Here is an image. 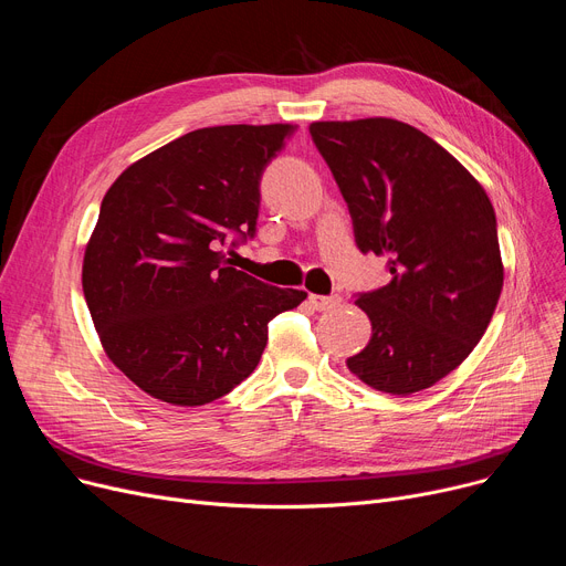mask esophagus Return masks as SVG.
<instances>
[{"label": "esophagus", "instance_id": "obj_1", "mask_svg": "<svg viewBox=\"0 0 566 566\" xmlns=\"http://www.w3.org/2000/svg\"><path fill=\"white\" fill-rule=\"evenodd\" d=\"M342 303V298L339 295H310V305L314 307V310H318V312H323V310H331V307H335V305H339Z\"/></svg>", "mask_w": 566, "mask_h": 566}]
</instances>
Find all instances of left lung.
I'll return each instance as SVG.
<instances>
[{
  "mask_svg": "<svg viewBox=\"0 0 566 566\" xmlns=\"http://www.w3.org/2000/svg\"><path fill=\"white\" fill-rule=\"evenodd\" d=\"M355 243L388 256L390 284L360 295L369 344L346 360L369 388L408 397L454 371L486 333L504 265L493 203L452 154L397 118L314 122Z\"/></svg>",
  "mask_w": 566,
  "mask_h": 566,
  "instance_id": "obj_1",
  "label": "left lung"
}]
</instances>
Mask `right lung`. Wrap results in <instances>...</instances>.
I'll list each match as a JSON object with an SVG mask.
<instances>
[{
  "mask_svg": "<svg viewBox=\"0 0 566 566\" xmlns=\"http://www.w3.org/2000/svg\"><path fill=\"white\" fill-rule=\"evenodd\" d=\"M291 124L211 126L133 163L109 186L84 248L82 289L101 346L148 397L203 406L261 360L268 323L307 293L227 263L254 233L259 181Z\"/></svg>",
  "mask_w": 566,
  "mask_h": 566,
  "instance_id": "add662e5",
  "label": "right lung"
}]
</instances>
